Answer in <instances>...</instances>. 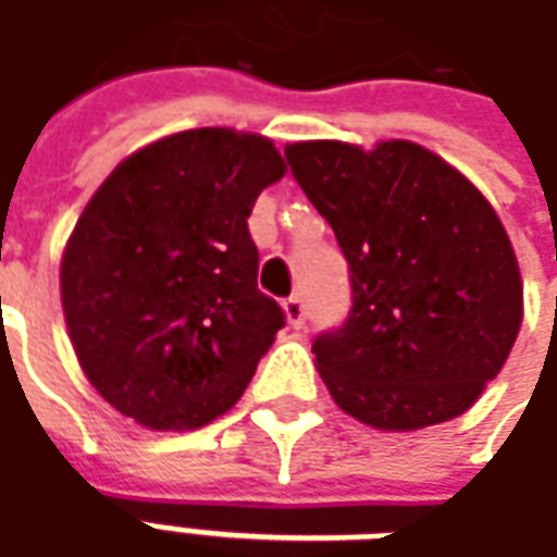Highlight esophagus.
<instances>
[{
	"instance_id": "obj_1",
	"label": "esophagus",
	"mask_w": 557,
	"mask_h": 557,
	"mask_svg": "<svg viewBox=\"0 0 557 557\" xmlns=\"http://www.w3.org/2000/svg\"><path fill=\"white\" fill-rule=\"evenodd\" d=\"M306 314H309V311H306V299L302 297L285 299V318L290 326H302V323H306Z\"/></svg>"
}]
</instances>
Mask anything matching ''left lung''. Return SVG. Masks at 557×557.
Segmentation results:
<instances>
[{"label": "left lung", "instance_id": "8db88e82", "mask_svg": "<svg viewBox=\"0 0 557 557\" xmlns=\"http://www.w3.org/2000/svg\"><path fill=\"white\" fill-rule=\"evenodd\" d=\"M285 156L350 267L348 321L311 345L335 405L381 432L468 411L522 326V275L498 212L411 140H306Z\"/></svg>", "mask_w": 557, "mask_h": 557}]
</instances>
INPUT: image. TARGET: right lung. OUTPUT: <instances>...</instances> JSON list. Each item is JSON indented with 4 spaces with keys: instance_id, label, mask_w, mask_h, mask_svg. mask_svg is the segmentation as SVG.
Wrapping results in <instances>:
<instances>
[{
    "instance_id": "obj_1",
    "label": "right lung",
    "mask_w": 557,
    "mask_h": 557,
    "mask_svg": "<svg viewBox=\"0 0 557 557\" xmlns=\"http://www.w3.org/2000/svg\"><path fill=\"white\" fill-rule=\"evenodd\" d=\"M270 137L191 128L116 164L69 236L62 311L83 374L156 432L212 423L285 326L248 215L285 176Z\"/></svg>"
}]
</instances>
